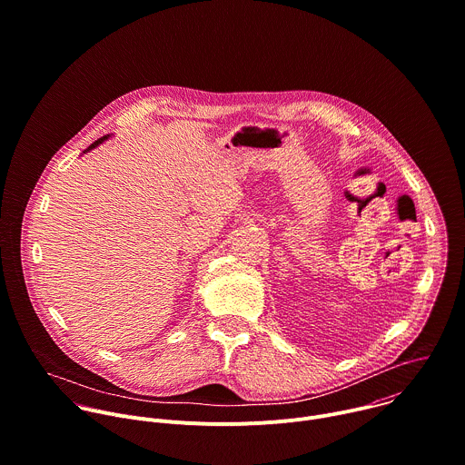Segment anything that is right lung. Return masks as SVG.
Masks as SVG:
<instances>
[{
	"mask_svg": "<svg viewBox=\"0 0 465 465\" xmlns=\"http://www.w3.org/2000/svg\"><path fill=\"white\" fill-rule=\"evenodd\" d=\"M102 140H105V136H104V138H98L96 142H93V143H91V147H87V151H89V149H93V147H96V145H98Z\"/></svg>",
	"mask_w": 465,
	"mask_h": 465,
	"instance_id": "right-lung-1",
	"label": "right lung"
}]
</instances>
